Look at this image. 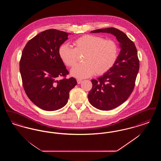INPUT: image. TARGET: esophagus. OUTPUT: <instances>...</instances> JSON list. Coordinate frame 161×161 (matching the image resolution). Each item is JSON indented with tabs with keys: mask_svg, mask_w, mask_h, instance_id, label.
<instances>
[{
	"mask_svg": "<svg viewBox=\"0 0 161 161\" xmlns=\"http://www.w3.org/2000/svg\"><path fill=\"white\" fill-rule=\"evenodd\" d=\"M77 83L78 84H80L81 82H82V80H80V79H77Z\"/></svg>",
	"mask_w": 161,
	"mask_h": 161,
	"instance_id": "34e87169",
	"label": "esophagus"
}]
</instances>
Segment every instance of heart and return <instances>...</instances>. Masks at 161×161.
<instances>
[{"mask_svg":"<svg viewBox=\"0 0 161 161\" xmlns=\"http://www.w3.org/2000/svg\"><path fill=\"white\" fill-rule=\"evenodd\" d=\"M74 48L63 44L58 49L62 62L71 67L77 61L78 55H84L83 63L76 64L70 70V74L77 78L106 74L112 68L118 58V47L114 41L105 40L100 36L86 34L76 39Z\"/></svg>","mask_w":161,"mask_h":161,"instance_id":"heart-1","label":"heart"}]
</instances>
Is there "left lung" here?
I'll return each mask as SVG.
<instances>
[{
	"mask_svg": "<svg viewBox=\"0 0 161 161\" xmlns=\"http://www.w3.org/2000/svg\"><path fill=\"white\" fill-rule=\"evenodd\" d=\"M92 33L107 32L116 36L120 53L112 68L97 80H92L88 99L93 107L109 110L122 104L133 92L139 69L138 52L135 43L125 33L115 28L99 29Z\"/></svg>",
	"mask_w": 161,
	"mask_h": 161,
	"instance_id": "obj_1",
	"label": "left lung"
}]
</instances>
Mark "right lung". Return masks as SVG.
Listing matches in <instances>:
<instances>
[{"mask_svg":"<svg viewBox=\"0 0 161 161\" xmlns=\"http://www.w3.org/2000/svg\"><path fill=\"white\" fill-rule=\"evenodd\" d=\"M68 36L64 31L47 30L30 40L22 53L20 72L25 92L35 105L45 110L64 107L69 92L77 84L75 78H66L69 71L58 55Z\"/></svg>","mask_w":161,"mask_h":161,"instance_id":"right-lung-1","label":"right lung"}]
</instances>
